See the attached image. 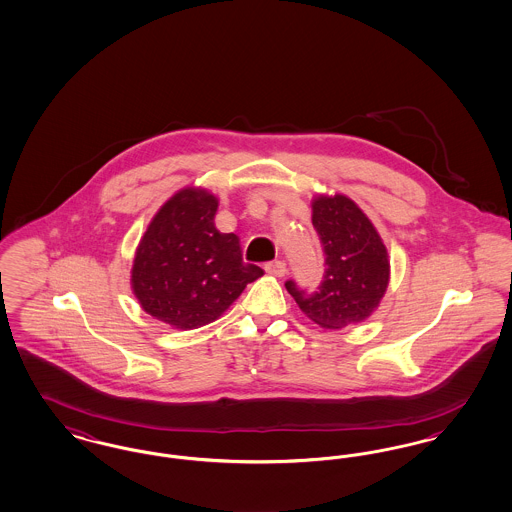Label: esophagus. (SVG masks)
<instances>
[{
    "mask_svg": "<svg viewBox=\"0 0 512 512\" xmlns=\"http://www.w3.org/2000/svg\"><path fill=\"white\" fill-rule=\"evenodd\" d=\"M265 270H267L268 274H272V276H284L286 274V263L284 261H270L265 265Z\"/></svg>",
    "mask_w": 512,
    "mask_h": 512,
    "instance_id": "1",
    "label": "esophagus"
}]
</instances>
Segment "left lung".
I'll use <instances>...</instances> for the list:
<instances>
[{
  "label": "left lung",
  "instance_id": "8db88e82",
  "mask_svg": "<svg viewBox=\"0 0 512 512\" xmlns=\"http://www.w3.org/2000/svg\"><path fill=\"white\" fill-rule=\"evenodd\" d=\"M313 226L324 253L322 280L315 292L286 282L299 309L322 328L361 322L378 307L390 282L386 245L365 213L345 195L318 197Z\"/></svg>",
  "mask_w": 512,
  "mask_h": 512
}]
</instances>
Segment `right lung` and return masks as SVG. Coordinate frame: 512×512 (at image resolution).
Returning <instances> with one entry per match:
<instances>
[{
  "label": "right lung",
  "instance_id": "add662e5",
  "mask_svg": "<svg viewBox=\"0 0 512 512\" xmlns=\"http://www.w3.org/2000/svg\"><path fill=\"white\" fill-rule=\"evenodd\" d=\"M219 201L186 188L151 220L136 251L132 288L151 317L174 328L209 324L263 268L245 263L240 238L215 228Z\"/></svg>",
  "mask_w": 512,
  "mask_h": 512
}]
</instances>
